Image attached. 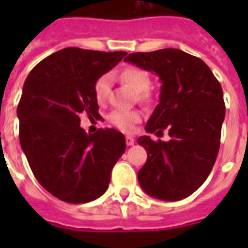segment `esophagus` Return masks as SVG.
<instances>
[{
	"label": "esophagus",
	"mask_w": 248,
	"mask_h": 248,
	"mask_svg": "<svg viewBox=\"0 0 248 248\" xmlns=\"http://www.w3.org/2000/svg\"><path fill=\"white\" fill-rule=\"evenodd\" d=\"M125 141H126V145L131 146V145H134L135 139L133 137H125Z\"/></svg>",
	"instance_id": "esophagus-1"
}]
</instances>
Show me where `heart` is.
<instances>
[{
    "label": "heart",
    "mask_w": 248,
    "mask_h": 248,
    "mask_svg": "<svg viewBox=\"0 0 248 248\" xmlns=\"http://www.w3.org/2000/svg\"><path fill=\"white\" fill-rule=\"evenodd\" d=\"M119 78L123 83H125L137 92V98L139 102L150 104L154 100V95L149 89L150 87V76L148 72L139 67H125L120 72ZM94 97L98 103H104L108 98L109 91H110V76L109 74H103L95 80L93 87ZM109 122L114 126L126 133L134 130L138 123L141 122L143 114L141 111L137 110H113L108 117Z\"/></svg>",
    "instance_id": "obj_1"
}]
</instances>
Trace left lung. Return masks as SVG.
<instances>
[{
    "label": "left lung",
    "instance_id": "8db88e82",
    "mask_svg": "<svg viewBox=\"0 0 248 248\" xmlns=\"http://www.w3.org/2000/svg\"><path fill=\"white\" fill-rule=\"evenodd\" d=\"M124 61L160 77V103L145 129L168 130L171 138L138 139L148 153L140 186L155 199L183 200L205 183L217 157L226 110L220 82L203 61L175 48L130 53Z\"/></svg>",
    "mask_w": 248,
    "mask_h": 248
}]
</instances>
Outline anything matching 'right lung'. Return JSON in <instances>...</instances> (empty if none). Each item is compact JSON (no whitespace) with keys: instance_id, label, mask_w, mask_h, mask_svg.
I'll use <instances>...</instances> for the list:
<instances>
[{"instance_id":"1","label":"right lung","mask_w":248,"mask_h":248,"mask_svg":"<svg viewBox=\"0 0 248 248\" xmlns=\"http://www.w3.org/2000/svg\"><path fill=\"white\" fill-rule=\"evenodd\" d=\"M125 54L64 48L28 74L17 107L19 143L38 183L59 200L84 203L100 198L125 151L122 133L107 128L87 134L79 118L99 115L94 83Z\"/></svg>"}]
</instances>
